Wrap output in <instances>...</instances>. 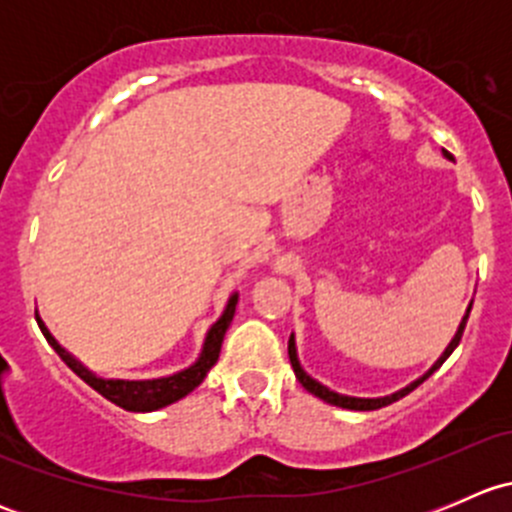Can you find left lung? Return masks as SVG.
Returning <instances> with one entry per match:
<instances>
[{"mask_svg":"<svg viewBox=\"0 0 512 512\" xmlns=\"http://www.w3.org/2000/svg\"><path fill=\"white\" fill-rule=\"evenodd\" d=\"M443 158L453 160V156H451V153H448V151H443ZM471 307H473V302L468 304V309H466V314H463L461 324H458L456 334H453V339H451V342H448V347L443 349V354L438 356L436 361H433L431 369H428L426 374H423V376H418L416 381H411L409 386H404V389L394 391V394H389V396H376V399H361V396H347V394H339V391H332V389H327V386H324V384H319V381H317V379H312V376H309L307 371L302 369V364H299V356H297V342H294V334H289V344H287L289 364H292L294 376H297V379H299V384H302L304 389L309 391V394L317 396V399L327 401V404H332V406H339V409H349V411H376V409H381V406H389V404H394V401L404 399L406 394H411V391H414L418 384H423V381H426L428 376H431L433 371H436L438 366H441L443 361H446L448 356L453 354V349L458 347V342H461V337H463V329H466V322H468V314H471Z\"/></svg>","mask_w":512,"mask_h":512,"instance_id":"1","label":"left lung"}]
</instances>
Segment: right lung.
<instances>
[{"instance_id":"obj_1","label":"right lung","mask_w":512,"mask_h":512,"mask_svg":"<svg viewBox=\"0 0 512 512\" xmlns=\"http://www.w3.org/2000/svg\"><path fill=\"white\" fill-rule=\"evenodd\" d=\"M235 304H237V292H232L230 299H227L223 314L218 317V322H215L213 327L208 329V334H205L203 349H200L198 359H195L193 364L175 371V374L158 376V379H106V376H98L96 371H91L89 366L84 364V361L76 359L69 349L61 347L59 339L49 332L44 319L39 317V312H36V324H39L41 334H44L46 342L51 344V349L61 356V361H64V364L69 366L79 379H84L91 389L98 391L103 399H108L111 404L121 406V409L126 411L148 414V411H158L163 409V406H170L175 404V401L185 399L190 391H195L200 384H203L208 371L213 369L215 361H218L225 332L227 327H230L232 317H235Z\"/></svg>"}]
</instances>
